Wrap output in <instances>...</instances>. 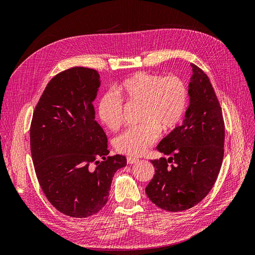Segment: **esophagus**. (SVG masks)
<instances>
[{
	"label": "esophagus",
	"instance_id": "1",
	"mask_svg": "<svg viewBox=\"0 0 255 255\" xmlns=\"http://www.w3.org/2000/svg\"><path fill=\"white\" fill-rule=\"evenodd\" d=\"M137 161H138V158H135V157H128V158H127V163L129 164V165L136 164Z\"/></svg>",
	"mask_w": 255,
	"mask_h": 255
}]
</instances>
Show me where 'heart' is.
I'll list each match as a JSON object with an SVG mask.
<instances>
[{"instance_id": "1", "label": "heart", "mask_w": 255, "mask_h": 255, "mask_svg": "<svg viewBox=\"0 0 255 255\" xmlns=\"http://www.w3.org/2000/svg\"><path fill=\"white\" fill-rule=\"evenodd\" d=\"M100 99L98 117L103 126L116 130L122 121L123 101L126 105H139L138 123L115 138V149L129 156H140L149 150L161 132H169L181 122L188 102L186 84L179 76L161 78L158 74L137 72Z\"/></svg>"}]
</instances>
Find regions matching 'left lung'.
Wrapping results in <instances>:
<instances>
[{
    "label": "left lung",
    "mask_w": 255,
    "mask_h": 255,
    "mask_svg": "<svg viewBox=\"0 0 255 255\" xmlns=\"http://www.w3.org/2000/svg\"><path fill=\"white\" fill-rule=\"evenodd\" d=\"M188 85L189 105L182 125L156 146L168 155L151 160L155 174L146 196L161 210L180 212L194 207L210 192L225 153V122L207 75L194 64ZM168 162H173L171 166Z\"/></svg>",
    "instance_id": "1"
}]
</instances>
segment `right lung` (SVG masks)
Here are the masks:
<instances>
[{
  "instance_id": "1",
  "label": "right lung",
  "mask_w": 255,
  "mask_h": 255,
  "mask_svg": "<svg viewBox=\"0 0 255 255\" xmlns=\"http://www.w3.org/2000/svg\"><path fill=\"white\" fill-rule=\"evenodd\" d=\"M101 81L94 69L74 67L49 82L30 123V153L43 194L57 211L75 218L97 214L109 200L113 176L127 158L109 156L96 121Z\"/></svg>"
}]
</instances>
